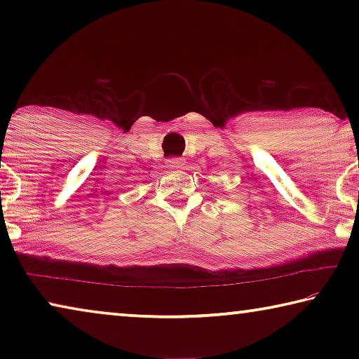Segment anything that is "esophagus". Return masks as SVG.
I'll return each instance as SVG.
<instances>
[{"label": "esophagus", "instance_id": "obj_1", "mask_svg": "<svg viewBox=\"0 0 359 359\" xmlns=\"http://www.w3.org/2000/svg\"><path fill=\"white\" fill-rule=\"evenodd\" d=\"M182 166H184V160H182V158H171V160L168 161V168L171 169H179Z\"/></svg>", "mask_w": 359, "mask_h": 359}]
</instances>
